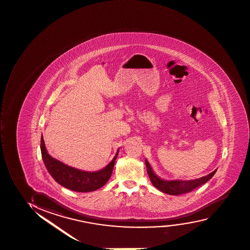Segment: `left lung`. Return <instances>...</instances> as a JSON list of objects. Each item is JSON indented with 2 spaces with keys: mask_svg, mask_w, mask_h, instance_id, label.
I'll use <instances>...</instances> for the list:
<instances>
[{
  "mask_svg": "<svg viewBox=\"0 0 250 250\" xmlns=\"http://www.w3.org/2000/svg\"><path fill=\"white\" fill-rule=\"evenodd\" d=\"M145 164L147 167V175L149 176V179L153 186L156 187L157 189H160V191L172 196H178V195L192 191L193 189L207 183L217 171V169H215L209 175H206L204 177L199 178L196 180H193V181H180V180L165 181L155 175V173L153 171L147 160H145Z\"/></svg>",
  "mask_w": 250,
  "mask_h": 250,
  "instance_id": "obj_1",
  "label": "left lung"
}]
</instances>
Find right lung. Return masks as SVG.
I'll use <instances>...</instances> for the list:
<instances>
[{
    "mask_svg": "<svg viewBox=\"0 0 250 250\" xmlns=\"http://www.w3.org/2000/svg\"><path fill=\"white\" fill-rule=\"evenodd\" d=\"M40 148L46 168L54 181L62 187L77 192H90L103 187L111 177L115 160L119 151L118 149L113 160L105 168L98 171L88 172L66 166L50 156L46 149L42 135L41 136Z\"/></svg>",
    "mask_w": 250,
    "mask_h": 250,
    "instance_id": "obj_1",
    "label": "right lung"
}]
</instances>
